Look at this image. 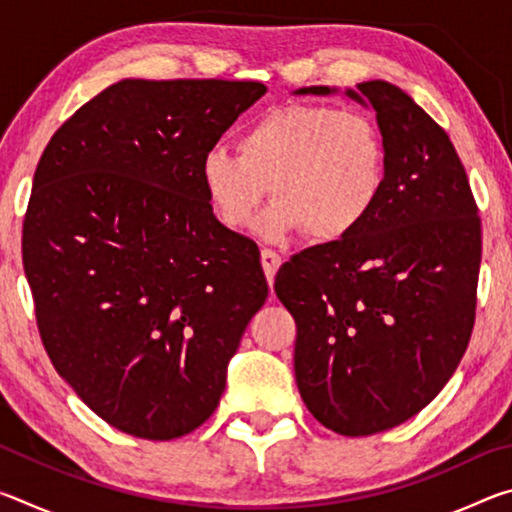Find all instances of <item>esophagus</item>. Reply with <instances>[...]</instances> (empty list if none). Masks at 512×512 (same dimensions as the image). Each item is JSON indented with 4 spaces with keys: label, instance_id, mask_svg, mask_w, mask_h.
<instances>
[{
    "label": "esophagus",
    "instance_id": "esophagus-1",
    "mask_svg": "<svg viewBox=\"0 0 512 512\" xmlns=\"http://www.w3.org/2000/svg\"><path fill=\"white\" fill-rule=\"evenodd\" d=\"M280 264H282V257L277 255L275 250H271V248H264L262 250V266H264V273H266L268 284H273L275 273H277V268H280Z\"/></svg>",
    "mask_w": 512,
    "mask_h": 512
}]
</instances>
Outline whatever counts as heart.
<instances>
[{"label": "heart", "instance_id": "heart-1", "mask_svg": "<svg viewBox=\"0 0 512 512\" xmlns=\"http://www.w3.org/2000/svg\"><path fill=\"white\" fill-rule=\"evenodd\" d=\"M386 176L375 121L318 103L264 112L237 137V153L219 144L201 162L207 203L228 230L250 228L271 187L275 203L257 225L268 241L305 230L316 241L350 237L375 212Z\"/></svg>", "mask_w": 512, "mask_h": 512}]
</instances>
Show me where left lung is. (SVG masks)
Listing matches in <instances>:
<instances>
[{
	"label": "left lung",
	"mask_w": 512,
	"mask_h": 512,
	"mask_svg": "<svg viewBox=\"0 0 512 512\" xmlns=\"http://www.w3.org/2000/svg\"><path fill=\"white\" fill-rule=\"evenodd\" d=\"M345 94L377 112L384 194L350 237L291 257L275 293L296 318L293 368L309 413L341 436H372L420 413L461 363L481 221L454 144L409 94L386 81Z\"/></svg>",
	"instance_id": "1"
}]
</instances>
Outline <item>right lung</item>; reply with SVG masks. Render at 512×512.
Listing matches in <instances>:
<instances>
[{
    "mask_svg": "<svg viewBox=\"0 0 512 512\" xmlns=\"http://www.w3.org/2000/svg\"><path fill=\"white\" fill-rule=\"evenodd\" d=\"M266 85L124 79L51 137L22 262L40 339L112 427L171 440L210 418L268 284L255 241L216 219L203 155Z\"/></svg>",
    "mask_w": 512,
    "mask_h": 512,
    "instance_id": "add662e5",
    "label": "right lung"
}]
</instances>
